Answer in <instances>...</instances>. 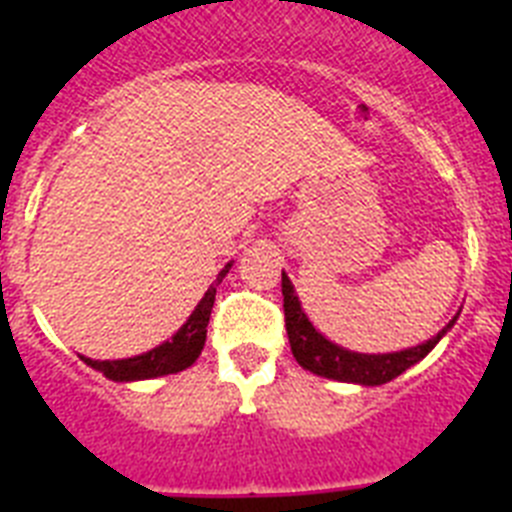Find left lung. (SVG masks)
<instances>
[{"label":"left lung","instance_id":"left-lung-1","mask_svg":"<svg viewBox=\"0 0 512 512\" xmlns=\"http://www.w3.org/2000/svg\"><path fill=\"white\" fill-rule=\"evenodd\" d=\"M282 295H284V323H287V336L292 354H295L297 364L307 372L318 374L325 379H336V382H351L364 384V387H377V384H387L395 377H400L405 369L423 361L431 354L436 343L441 341L456 323V318L449 320L446 328H441L433 338L425 343H418L413 348H402V351H392V354H359V351H348V348L338 346V343L328 341L310 318L305 315L300 305V297L295 292V284L289 282V277L282 271Z\"/></svg>","mask_w":512,"mask_h":512}]
</instances>
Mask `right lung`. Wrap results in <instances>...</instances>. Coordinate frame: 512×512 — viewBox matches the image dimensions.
<instances>
[{"mask_svg":"<svg viewBox=\"0 0 512 512\" xmlns=\"http://www.w3.org/2000/svg\"><path fill=\"white\" fill-rule=\"evenodd\" d=\"M233 261L225 264V269L217 274L215 282L207 287L205 297L197 302V307L192 310V315L187 318V323L176 330L169 341H164L161 346L151 348L146 354L130 356V359H115V361H94L81 356V361L97 372H102L104 377L112 379V382H140V379H156L166 377V374H176L192 366L194 361L200 359L202 348L207 341V323H210V312L215 305V292L217 284L223 282L225 274L230 271Z\"/></svg>","mask_w":512,"mask_h":512,"instance_id":"right-lung-1","label":"right lung"}]
</instances>
